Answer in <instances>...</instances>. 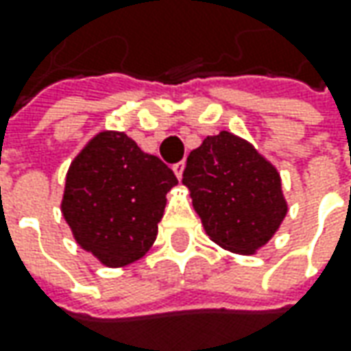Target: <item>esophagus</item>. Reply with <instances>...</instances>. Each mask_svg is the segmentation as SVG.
<instances>
[{
	"instance_id": "34e87169",
	"label": "esophagus",
	"mask_w": 351,
	"mask_h": 351,
	"mask_svg": "<svg viewBox=\"0 0 351 351\" xmlns=\"http://www.w3.org/2000/svg\"><path fill=\"white\" fill-rule=\"evenodd\" d=\"M173 171H175V175L178 178H182V171H184V161H180V163L173 165Z\"/></svg>"
}]
</instances>
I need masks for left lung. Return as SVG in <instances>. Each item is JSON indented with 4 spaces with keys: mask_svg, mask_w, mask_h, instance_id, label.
I'll list each match as a JSON object with an SVG mask.
<instances>
[{
    "mask_svg": "<svg viewBox=\"0 0 351 351\" xmlns=\"http://www.w3.org/2000/svg\"><path fill=\"white\" fill-rule=\"evenodd\" d=\"M182 184L190 188L206 233L239 254L266 245L287 213L278 171L229 132L190 152Z\"/></svg>",
    "mask_w": 351,
    "mask_h": 351,
    "instance_id": "8db88e82",
    "label": "left lung"
}]
</instances>
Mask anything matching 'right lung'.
<instances>
[{"label": "right lung", "instance_id": "obj_1", "mask_svg": "<svg viewBox=\"0 0 351 351\" xmlns=\"http://www.w3.org/2000/svg\"><path fill=\"white\" fill-rule=\"evenodd\" d=\"M176 182L126 134L103 132L69 167L62 212L81 247L106 266H126L153 245Z\"/></svg>", "mask_w": 351, "mask_h": 351}]
</instances>
